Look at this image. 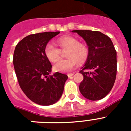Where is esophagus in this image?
Wrapping results in <instances>:
<instances>
[{"label":"esophagus","instance_id":"esophagus-1","mask_svg":"<svg viewBox=\"0 0 131 131\" xmlns=\"http://www.w3.org/2000/svg\"><path fill=\"white\" fill-rule=\"evenodd\" d=\"M73 75H74L73 73H69L68 74V77L71 78H72L73 76Z\"/></svg>","mask_w":131,"mask_h":131}]
</instances>
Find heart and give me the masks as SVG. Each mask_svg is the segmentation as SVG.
I'll return each mask as SVG.
<instances>
[{"label": "heart", "instance_id": "obj_1", "mask_svg": "<svg viewBox=\"0 0 131 131\" xmlns=\"http://www.w3.org/2000/svg\"><path fill=\"white\" fill-rule=\"evenodd\" d=\"M57 43L62 50H67V59L61 60L53 65V69L58 72H69L78 66V61L83 62L88 56V49L86 45L79 43L73 37H62L57 40ZM61 50L51 43L45 45V55L51 62H55L60 57Z\"/></svg>", "mask_w": 131, "mask_h": 131}]
</instances>
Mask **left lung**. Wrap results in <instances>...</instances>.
Listing matches in <instances>:
<instances>
[{
	"label": "left lung",
	"instance_id": "left-lung-1",
	"mask_svg": "<svg viewBox=\"0 0 131 131\" xmlns=\"http://www.w3.org/2000/svg\"><path fill=\"white\" fill-rule=\"evenodd\" d=\"M88 46V56L80 71L84 80L80 90L84 97L97 101L110 93L114 86L117 73L116 51L112 40L101 32L75 30ZM86 70H92L90 72Z\"/></svg>",
	"mask_w": 131,
	"mask_h": 131
}]
</instances>
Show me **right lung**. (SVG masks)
Listing matches in <instances>:
<instances>
[{
    "label": "right lung",
    "instance_id": "add662e5",
    "mask_svg": "<svg viewBox=\"0 0 131 131\" xmlns=\"http://www.w3.org/2000/svg\"><path fill=\"white\" fill-rule=\"evenodd\" d=\"M60 32L32 34L17 44L13 65L19 85L30 100L40 105H50L61 97L68 76L56 72L49 75L51 64L45 55L49 41Z\"/></svg>",
    "mask_w": 131,
    "mask_h": 131
}]
</instances>
